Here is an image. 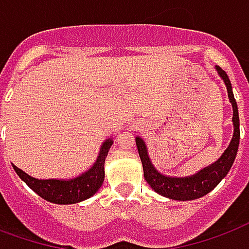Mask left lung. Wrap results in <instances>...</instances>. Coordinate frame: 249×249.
<instances>
[{
  "label": "left lung",
  "instance_id": "obj_1",
  "mask_svg": "<svg viewBox=\"0 0 249 249\" xmlns=\"http://www.w3.org/2000/svg\"><path fill=\"white\" fill-rule=\"evenodd\" d=\"M217 72L220 74L223 81L226 82L227 91H228V98L232 103L233 108V138H232L230 146L227 148L221 158L207 167L200 172H197L196 175L190 178H170L164 177L162 174L154 168V166L150 162V158L147 154L146 144L141 138H137V147L139 151V157L143 164V172H144V179L146 182L151 186L154 191L160 194L163 196L170 197L174 200H194L197 197H201L207 195L208 192L212 191L215 187L220 183L223 178L226 177L230 168L233 164V160L236 158L237 148H239V141H240V126H239V111H237V103L232 92V86L230 82V78L227 75V72L216 66Z\"/></svg>",
  "mask_w": 249,
  "mask_h": 249
}]
</instances>
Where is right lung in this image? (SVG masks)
I'll use <instances>...</instances> for the list:
<instances>
[{"mask_svg":"<svg viewBox=\"0 0 249 249\" xmlns=\"http://www.w3.org/2000/svg\"><path fill=\"white\" fill-rule=\"evenodd\" d=\"M111 144L112 141H106L103 143L99 157L97 162L94 163V166L89 171L82 174L81 177L70 179V180H55V179L41 180V179L29 177L26 172L19 170L14 164H13V168L17 172L18 177L45 200L52 201L55 204H74V203L92 196L99 190V187L102 186L103 179H105L103 167H105L107 152L110 150Z\"/></svg>","mask_w":249,"mask_h":249,"instance_id":"1","label":"right lung"}]
</instances>
